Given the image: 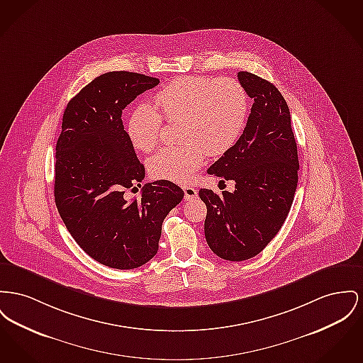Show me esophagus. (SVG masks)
Segmentation results:
<instances>
[{"mask_svg": "<svg viewBox=\"0 0 363 363\" xmlns=\"http://www.w3.org/2000/svg\"><path fill=\"white\" fill-rule=\"evenodd\" d=\"M184 193H185V200L191 201V200L197 197V193L199 192H197V189L193 188V186H185V188H184Z\"/></svg>", "mask_w": 363, "mask_h": 363, "instance_id": "obj_1", "label": "esophagus"}]
</instances>
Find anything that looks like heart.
<instances>
[{"label": "heart", "instance_id": "1", "mask_svg": "<svg viewBox=\"0 0 363 363\" xmlns=\"http://www.w3.org/2000/svg\"><path fill=\"white\" fill-rule=\"evenodd\" d=\"M155 107L140 104L128 115L126 135L134 150L150 152L162 133V118L181 121L179 147H166L148 159V171L156 179L186 184L192 181L206 157L230 150L245 128L250 99L233 78L213 79L185 75L171 81L155 94Z\"/></svg>", "mask_w": 363, "mask_h": 363}]
</instances>
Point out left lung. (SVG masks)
I'll return each instance as SVG.
<instances>
[{"label":"left lung","mask_w":363,"mask_h":363,"mask_svg":"<svg viewBox=\"0 0 363 363\" xmlns=\"http://www.w3.org/2000/svg\"><path fill=\"white\" fill-rule=\"evenodd\" d=\"M238 82L254 99L247 126L230 150L208 169L235 182L233 193L200 189L207 206L204 233L215 255L232 262L262 252L284 225L298 186V147L291 113L276 86L240 71Z\"/></svg>","instance_id":"8db88e82"}]
</instances>
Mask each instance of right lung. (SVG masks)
<instances>
[{
  "instance_id": "1",
  "label": "right lung",
  "mask_w": 363,
  "mask_h": 363,
  "mask_svg": "<svg viewBox=\"0 0 363 363\" xmlns=\"http://www.w3.org/2000/svg\"><path fill=\"white\" fill-rule=\"evenodd\" d=\"M159 79L112 71L86 85L67 104L56 144L55 201L67 230L101 264L128 270L156 255L162 223L184 191L170 181L145 184V167L128 143L122 111ZM138 191V189H137Z\"/></svg>"
}]
</instances>
